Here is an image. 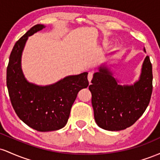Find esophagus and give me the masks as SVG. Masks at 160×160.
<instances>
[{"instance_id": "obj_1", "label": "esophagus", "mask_w": 160, "mask_h": 160, "mask_svg": "<svg viewBox=\"0 0 160 160\" xmlns=\"http://www.w3.org/2000/svg\"><path fill=\"white\" fill-rule=\"evenodd\" d=\"M92 78H93V72L92 71H90V72H89V74H88V80H89V82H91Z\"/></svg>"}]
</instances>
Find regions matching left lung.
Returning a JSON list of instances; mask_svg holds the SVG:
<instances>
[{
	"label": "left lung",
	"mask_w": 160,
	"mask_h": 160,
	"mask_svg": "<svg viewBox=\"0 0 160 160\" xmlns=\"http://www.w3.org/2000/svg\"><path fill=\"white\" fill-rule=\"evenodd\" d=\"M89 89L99 127L109 131L130 127L144 113L151 98L153 72L150 57L145 58L140 80L133 86L119 85L107 68H101L95 73Z\"/></svg>",
	"instance_id": "1"
}]
</instances>
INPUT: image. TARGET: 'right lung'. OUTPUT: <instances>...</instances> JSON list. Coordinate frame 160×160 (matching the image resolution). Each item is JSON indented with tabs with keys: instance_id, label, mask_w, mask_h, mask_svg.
<instances>
[{
	"instance_id": "right-lung-1",
	"label": "right lung",
	"mask_w": 160,
	"mask_h": 160,
	"mask_svg": "<svg viewBox=\"0 0 160 160\" xmlns=\"http://www.w3.org/2000/svg\"><path fill=\"white\" fill-rule=\"evenodd\" d=\"M36 25L16 41L7 68V86L11 104L19 119L39 132L60 129L67 123L80 89L89 86L87 72L69 76L56 83L38 86L28 82L22 72L21 56L28 37L43 29Z\"/></svg>"
}]
</instances>
